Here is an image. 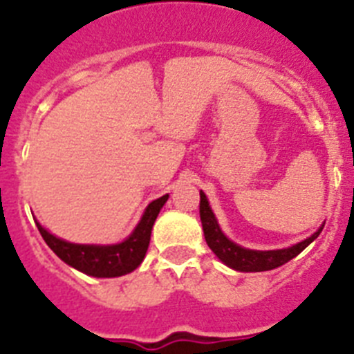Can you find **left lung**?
<instances>
[{
    "instance_id": "obj_1",
    "label": "left lung",
    "mask_w": 354,
    "mask_h": 354,
    "mask_svg": "<svg viewBox=\"0 0 354 354\" xmlns=\"http://www.w3.org/2000/svg\"><path fill=\"white\" fill-rule=\"evenodd\" d=\"M200 220H202V228H204L207 246L216 253V257L220 259L223 264H227L228 268H232L236 271H245V273L270 271L278 268V266H283L286 262H289L290 259L299 255L306 246L310 245L312 241L321 234V230L324 227L323 225L308 239L301 241L298 245L289 246V248L268 250V252L243 248V246L232 243V241L221 232L220 225L216 221L214 212L211 211V205H209L207 196L204 195V192H200Z\"/></svg>"
}]
</instances>
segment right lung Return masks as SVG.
<instances>
[{"mask_svg":"<svg viewBox=\"0 0 354 354\" xmlns=\"http://www.w3.org/2000/svg\"><path fill=\"white\" fill-rule=\"evenodd\" d=\"M167 200L168 195H162L161 198L150 202L133 234L118 245H76V243H68V241L53 236L40 223H37V227L49 248L74 270L97 278L122 277L142 264L147 248H149L154 221L162 205L167 204Z\"/></svg>","mask_w":354,"mask_h":354,"instance_id":"right-lung-1","label":"right lung"}]
</instances>
